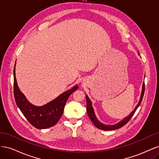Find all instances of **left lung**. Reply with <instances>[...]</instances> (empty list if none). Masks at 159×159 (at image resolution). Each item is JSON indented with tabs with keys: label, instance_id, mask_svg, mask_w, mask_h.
<instances>
[{
	"label": "left lung",
	"instance_id": "left-lung-1",
	"mask_svg": "<svg viewBox=\"0 0 159 159\" xmlns=\"http://www.w3.org/2000/svg\"><path fill=\"white\" fill-rule=\"evenodd\" d=\"M139 55V53H138ZM144 93H145V83L143 84V87H142V91H141V95L140 97V99H139V102L138 103V104L137 105V106L135 107V108L134 109V110L133 111L130 113L128 116H127L126 117H125L123 119H122L121 121H120L119 123L114 124V125H105L104 123H102V122H100L99 120L98 119V118L96 117L95 114L94 112V109L92 107V103H91V100L89 99V98H88V96L86 95V102H87V113L88 115V117H89V119H91V121H92V123L94 124V125L102 130H104V131H111V130H115L122 127L123 126H124L125 125L127 124L129 120L131 119V117L133 116L134 113H135L136 110L137 109V108L139 107V105H140L142 100H143V98L144 95Z\"/></svg>",
	"mask_w": 159,
	"mask_h": 159
}]
</instances>
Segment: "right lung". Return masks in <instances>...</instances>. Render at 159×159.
<instances>
[{"mask_svg":"<svg viewBox=\"0 0 159 159\" xmlns=\"http://www.w3.org/2000/svg\"><path fill=\"white\" fill-rule=\"evenodd\" d=\"M15 66L16 63L14 68V95L18 108L28 122L37 129H48L55 125L64 113L67 100L74 91L78 89V86H74L42 106H36L28 102L19 89L16 79Z\"/></svg>","mask_w":159,"mask_h":159,"instance_id":"obj_1","label":"right lung"}]
</instances>
